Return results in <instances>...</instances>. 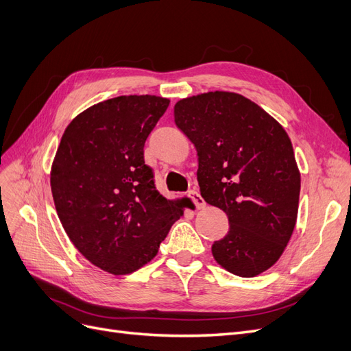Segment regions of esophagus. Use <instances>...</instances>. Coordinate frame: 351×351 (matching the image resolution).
Segmentation results:
<instances>
[{
	"label": "esophagus",
	"mask_w": 351,
	"mask_h": 351,
	"mask_svg": "<svg viewBox=\"0 0 351 351\" xmlns=\"http://www.w3.org/2000/svg\"><path fill=\"white\" fill-rule=\"evenodd\" d=\"M188 195H189V198L193 201V204L197 205L198 210L204 208V206H205V201H204V198L199 195V193H198L197 191H189Z\"/></svg>",
	"instance_id": "34e87169"
}]
</instances>
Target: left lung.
Returning <instances> with one entry per match:
<instances>
[{
  "mask_svg": "<svg viewBox=\"0 0 351 351\" xmlns=\"http://www.w3.org/2000/svg\"><path fill=\"white\" fill-rule=\"evenodd\" d=\"M173 115L197 149L202 198L228 217L227 236L211 247L215 262L241 278L263 274L287 249L300 205L301 172L288 133L228 90L179 99Z\"/></svg>",
  "mask_w": 351,
  "mask_h": 351,
  "instance_id": "1",
  "label": "left lung"
}]
</instances>
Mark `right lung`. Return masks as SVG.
Wrapping results in <instances>:
<instances>
[{"label":"right lung","mask_w":351,"mask_h":351,"mask_svg":"<svg viewBox=\"0 0 351 351\" xmlns=\"http://www.w3.org/2000/svg\"><path fill=\"white\" fill-rule=\"evenodd\" d=\"M167 98L121 95L77 114L50 169L56 213L80 253L107 274L153 261L189 198L166 199L145 165V143Z\"/></svg>","instance_id":"1"}]
</instances>
